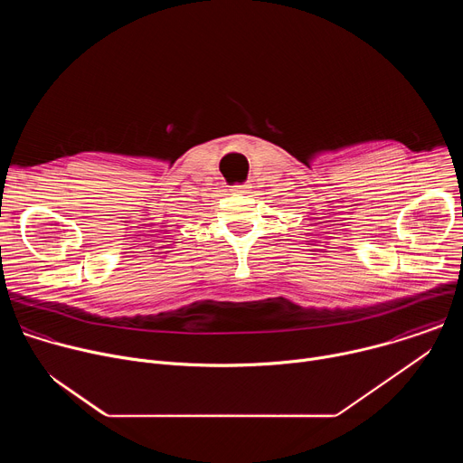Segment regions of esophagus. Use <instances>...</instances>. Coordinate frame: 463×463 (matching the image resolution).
<instances>
[{
  "label": "esophagus",
  "mask_w": 463,
  "mask_h": 463,
  "mask_svg": "<svg viewBox=\"0 0 463 463\" xmlns=\"http://www.w3.org/2000/svg\"><path fill=\"white\" fill-rule=\"evenodd\" d=\"M231 190H232V192H247V190H249V184H234Z\"/></svg>",
  "instance_id": "esophagus-1"
}]
</instances>
